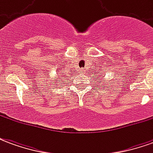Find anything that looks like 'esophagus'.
<instances>
[{
	"instance_id": "obj_1",
	"label": "esophagus",
	"mask_w": 153,
	"mask_h": 153,
	"mask_svg": "<svg viewBox=\"0 0 153 153\" xmlns=\"http://www.w3.org/2000/svg\"><path fill=\"white\" fill-rule=\"evenodd\" d=\"M83 70H81V73H83Z\"/></svg>"
}]
</instances>
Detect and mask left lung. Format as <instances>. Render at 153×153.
Segmentation results:
<instances>
[{"mask_svg": "<svg viewBox=\"0 0 153 153\" xmlns=\"http://www.w3.org/2000/svg\"><path fill=\"white\" fill-rule=\"evenodd\" d=\"M99 79H100V78H99Z\"/></svg>", "mask_w": 153, "mask_h": 153, "instance_id": "1", "label": "left lung"}]
</instances>
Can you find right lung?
Returning <instances> with one entry per match:
<instances>
[{
	"label": "right lung",
	"instance_id": "obj_1",
	"mask_svg": "<svg viewBox=\"0 0 153 153\" xmlns=\"http://www.w3.org/2000/svg\"><path fill=\"white\" fill-rule=\"evenodd\" d=\"M62 71H63V70H62V69H60V74H63V73H61V72H62ZM60 76H61L62 77V75H60Z\"/></svg>",
	"mask_w": 153,
	"mask_h": 153
}]
</instances>
